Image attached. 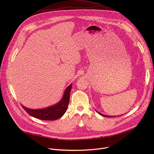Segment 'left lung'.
I'll return each instance as SVG.
<instances>
[{"mask_svg": "<svg viewBox=\"0 0 154 154\" xmlns=\"http://www.w3.org/2000/svg\"><path fill=\"white\" fill-rule=\"evenodd\" d=\"M96 112H97V113H98L100 115H101V116H104V117H106V118H110V117H113L112 116H108V115H103V114H102L101 113H100V112H97V110H96ZM114 117H115V116H114Z\"/></svg>", "mask_w": 154, "mask_h": 154, "instance_id": "obj_1", "label": "left lung"}]
</instances>
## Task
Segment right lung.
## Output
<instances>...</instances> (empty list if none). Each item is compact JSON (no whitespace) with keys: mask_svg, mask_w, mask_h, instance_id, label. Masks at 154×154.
<instances>
[{"mask_svg":"<svg viewBox=\"0 0 154 154\" xmlns=\"http://www.w3.org/2000/svg\"><path fill=\"white\" fill-rule=\"evenodd\" d=\"M72 84L68 86L65 90L62 99L55 105L42 108V109H31L28 108L22 105L25 111L30 116L41 120L54 121L62 117L67 110L69 102L70 92Z\"/></svg>","mask_w":154,"mask_h":154,"instance_id":"right-lung-1","label":"right lung"}]
</instances>
